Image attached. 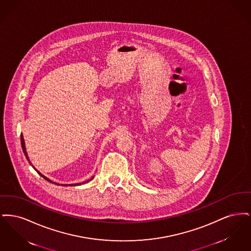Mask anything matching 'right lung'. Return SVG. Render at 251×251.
Returning a JSON list of instances; mask_svg holds the SVG:
<instances>
[{
  "label": "right lung",
  "instance_id": "right-lung-1",
  "mask_svg": "<svg viewBox=\"0 0 251 251\" xmlns=\"http://www.w3.org/2000/svg\"><path fill=\"white\" fill-rule=\"evenodd\" d=\"M21 141H22V148H23V151H24V155H25V157H26V159L28 160V162L30 163V165H31L32 167L35 168V167L32 165V163L30 162V159H29L28 154H27V151H26V148H25V142H24V135H23V133L21 134ZM35 169H36V168H35ZM36 171L37 172V173H38V174H39V175H40V176H41V177H42V178H44V179H46V180H48V181H50V182H52V180H50V179H48L47 177H45L44 175H42V174H41V173H40L38 170H36ZM93 178H94V177H92L91 179H88V180H86V181H84V182H83V183H86V182H88L89 180H91V179H93ZM53 183H55V184H57V185H60V183H57V182H53ZM80 184H82V183L80 182V183H75V184H62V185H63V186H68V185L73 186V185H80Z\"/></svg>",
  "mask_w": 251,
  "mask_h": 251
}]
</instances>
